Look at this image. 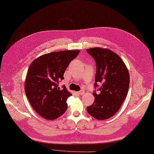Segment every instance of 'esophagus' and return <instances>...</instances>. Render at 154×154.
<instances>
[{"label": "esophagus", "instance_id": "esophagus-1", "mask_svg": "<svg viewBox=\"0 0 154 154\" xmlns=\"http://www.w3.org/2000/svg\"><path fill=\"white\" fill-rule=\"evenodd\" d=\"M84 93H85V91H84V90H80V91H79V92H78L79 95H84Z\"/></svg>", "mask_w": 154, "mask_h": 154}]
</instances>
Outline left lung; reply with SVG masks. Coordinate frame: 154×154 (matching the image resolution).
<instances>
[{
    "label": "left lung",
    "instance_id": "obj_1",
    "mask_svg": "<svg viewBox=\"0 0 154 154\" xmlns=\"http://www.w3.org/2000/svg\"><path fill=\"white\" fill-rule=\"evenodd\" d=\"M86 51L96 63L95 100L87 110L96 119H107L116 114L126 98L130 84L129 73L123 60L112 51L95 47ZM100 83L101 86L98 85Z\"/></svg>",
    "mask_w": 154,
    "mask_h": 154
}]
</instances>
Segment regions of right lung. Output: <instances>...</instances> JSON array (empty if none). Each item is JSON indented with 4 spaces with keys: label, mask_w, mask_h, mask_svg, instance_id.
Wrapping results in <instances>:
<instances>
[{
    "label": "right lung",
    "mask_w": 154,
    "mask_h": 154,
    "mask_svg": "<svg viewBox=\"0 0 154 154\" xmlns=\"http://www.w3.org/2000/svg\"><path fill=\"white\" fill-rule=\"evenodd\" d=\"M79 51H63L44 54L29 66L25 82L27 97L35 111L47 120H54L67 109L71 96L65 85L59 87L63 74Z\"/></svg>",
    "instance_id": "1"
}]
</instances>
